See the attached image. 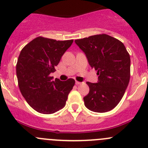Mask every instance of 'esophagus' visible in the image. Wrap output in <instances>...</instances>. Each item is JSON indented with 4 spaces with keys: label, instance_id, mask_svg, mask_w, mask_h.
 <instances>
[{
    "label": "esophagus",
    "instance_id": "34e87169",
    "mask_svg": "<svg viewBox=\"0 0 148 148\" xmlns=\"http://www.w3.org/2000/svg\"><path fill=\"white\" fill-rule=\"evenodd\" d=\"M76 84L77 85H79V84H81L82 82H78V81H76Z\"/></svg>",
    "mask_w": 148,
    "mask_h": 148
}]
</instances>
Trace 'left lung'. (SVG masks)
I'll use <instances>...</instances> for the list:
<instances>
[{
	"label": "left lung",
	"instance_id": "1",
	"mask_svg": "<svg viewBox=\"0 0 148 148\" xmlns=\"http://www.w3.org/2000/svg\"><path fill=\"white\" fill-rule=\"evenodd\" d=\"M89 65L97 71V83L86 84L89 92L84 97L86 108L106 112L120 102L130 78V57L123 43L107 34L75 40Z\"/></svg>",
	"mask_w": 148,
	"mask_h": 148
}]
</instances>
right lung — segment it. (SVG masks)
<instances>
[{
    "instance_id": "add662e5",
    "label": "right lung",
    "mask_w": 148,
    "mask_h": 148,
    "mask_svg": "<svg viewBox=\"0 0 148 148\" xmlns=\"http://www.w3.org/2000/svg\"><path fill=\"white\" fill-rule=\"evenodd\" d=\"M73 40L56 41L38 36L22 49L17 64L16 75L21 95L34 110L42 114H53L65 106L75 81L69 79L52 81L61 58Z\"/></svg>"
}]
</instances>
